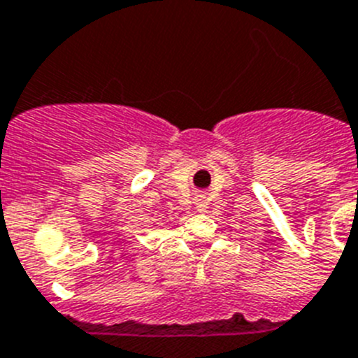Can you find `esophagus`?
Instances as JSON below:
<instances>
[{
  "label": "esophagus",
  "instance_id": "esophagus-1",
  "mask_svg": "<svg viewBox=\"0 0 358 358\" xmlns=\"http://www.w3.org/2000/svg\"><path fill=\"white\" fill-rule=\"evenodd\" d=\"M194 205H196V210L205 212V208H207V198H205L203 194H198L194 199Z\"/></svg>",
  "mask_w": 358,
  "mask_h": 358
}]
</instances>
